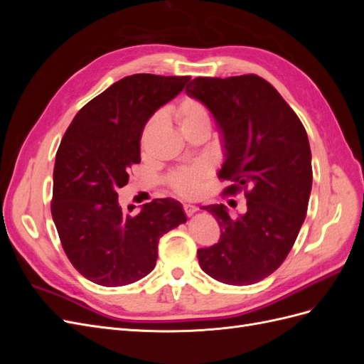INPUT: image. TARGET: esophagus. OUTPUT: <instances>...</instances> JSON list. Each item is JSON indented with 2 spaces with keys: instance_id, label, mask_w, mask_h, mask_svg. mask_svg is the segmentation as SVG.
<instances>
[{
  "instance_id": "esophagus-1",
  "label": "esophagus",
  "mask_w": 364,
  "mask_h": 364,
  "mask_svg": "<svg viewBox=\"0 0 364 364\" xmlns=\"http://www.w3.org/2000/svg\"><path fill=\"white\" fill-rule=\"evenodd\" d=\"M183 211H185V214L186 215H193L196 211H197V206H194V205H190V203H185L183 205Z\"/></svg>"
}]
</instances>
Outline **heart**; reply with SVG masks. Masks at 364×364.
Instances as JSON below:
<instances>
[{
	"mask_svg": "<svg viewBox=\"0 0 364 364\" xmlns=\"http://www.w3.org/2000/svg\"><path fill=\"white\" fill-rule=\"evenodd\" d=\"M176 118H178L181 129H185L196 123H202V121L209 123V115L205 106L200 102L194 100V98H183V100L179 103L178 109H176ZM158 121H159V117H153L149 121V124L146 126V130H144V135L158 123ZM209 173H211V168H209L206 164L199 162V164L191 165V167L174 171L170 176L168 182L171 188L179 196L191 199V197H196L200 193L202 182L205 178H208Z\"/></svg>",
	"mask_w": 364,
	"mask_h": 364,
	"instance_id": "1",
	"label": "heart"
}]
</instances>
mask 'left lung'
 Wrapping results in <instances>:
<instances>
[{"instance_id": "obj_1", "label": "left lung", "mask_w": 364, "mask_h": 364, "mask_svg": "<svg viewBox=\"0 0 364 364\" xmlns=\"http://www.w3.org/2000/svg\"><path fill=\"white\" fill-rule=\"evenodd\" d=\"M186 94L213 114L225 162L218 178L243 188L245 214L208 205L220 226L218 243L197 250L202 270L230 285L267 278L291 250L306 215L313 170L306 132L281 94L255 74L196 77Z\"/></svg>"}]
</instances>
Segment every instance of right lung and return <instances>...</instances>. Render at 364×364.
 Listing matches in <instances>:
<instances>
[{
	"label": "right lung",
	"instance_id": "add662e5",
	"mask_svg": "<svg viewBox=\"0 0 364 364\" xmlns=\"http://www.w3.org/2000/svg\"><path fill=\"white\" fill-rule=\"evenodd\" d=\"M188 75L134 74L86 103L65 132L53 173L51 215L75 270L105 287L136 282L155 269L159 238L186 222L182 205L156 199L123 211L118 188L141 162L147 121L179 95Z\"/></svg>",
	"mask_w": 364,
	"mask_h": 364
}]
</instances>
